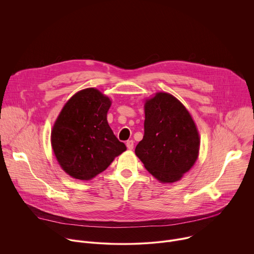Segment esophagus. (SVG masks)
Instances as JSON below:
<instances>
[{"label":"esophagus","mask_w":254,"mask_h":254,"mask_svg":"<svg viewBox=\"0 0 254 254\" xmlns=\"http://www.w3.org/2000/svg\"><path fill=\"white\" fill-rule=\"evenodd\" d=\"M126 144H127V147L128 150H132V149H133V140H132V139L127 140Z\"/></svg>","instance_id":"obj_1"}]
</instances>
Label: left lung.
Masks as SVG:
<instances>
[{
    "mask_svg": "<svg viewBox=\"0 0 254 254\" xmlns=\"http://www.w3.org/2000/svg\"><path fill=\"white\" fill-rule=\"evenodd\" d=\"M144 118V133L135 155L160 182H176L198 158L196 126L185 106L165 92L147 100Z\"/></svg>",
    "mask_w": 254,
    "mask_h": 254,
    "instance_id": "left-lung-1",
    "label": "left lung"
}]
</instances>
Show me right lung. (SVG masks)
<instances>
[{
	"label": "right lung",
	"instance_id": "obj_1",
	"mask_svg": "<svg viewBox=\"0 0 254 254\" xmlns=\"http://www.w3.org/2000/svg\"><path fill=\"white\" fill-rule=\"evenodd\" d=\"M112 102L95 88L72 96L61 111L51 133L54 154L62 169L78 180H90L127 150L108 126Z\"/></svg>",
	"mask_w": 254,
	"mask_h": 254
}]
</instances>
